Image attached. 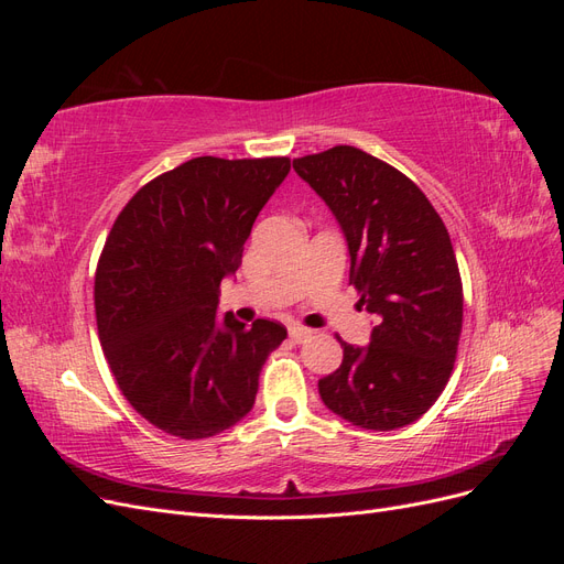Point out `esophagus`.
<instances>
[{
	"label": "esophagus",
	"mask_w": 564,
	"mask_h": 564,
	"mask_svg": "<svg viewBox=\"0 0 564 564\" xmlns=\"http://www.w3.org/2000/svg\"><path fill=\"white\" fill-rule=\"evenodd\" d=\"M311 329L308 327H301V324H292V327H289V336H292L296 344H301V340H305V338H311Z\"/></svg>",
	"instance_id": "1"
}]
</instances>
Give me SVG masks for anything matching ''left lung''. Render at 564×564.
Listing matches in <instances>:
<instances>
[{
    "label": "left lung",
    "mask_w": 564,
    "mask_h": 564,
    "mask_svg": "<svg viewBox=\"0 0 564 564\" xmlns=\"http://www.w3.org/2000/svg\"><path fill=\"white\" fill-rule=\"evenodd\" d=\"M294 169L334 212L350 284L377 317L367 348L336 336L344 362L319 379V398L360 429H402L435 404L456 360L464 284L449 232L412 178L360 148L336 145Z\"/></svg>",
    "instance_id": "left-lung-1"
}]
</instances>
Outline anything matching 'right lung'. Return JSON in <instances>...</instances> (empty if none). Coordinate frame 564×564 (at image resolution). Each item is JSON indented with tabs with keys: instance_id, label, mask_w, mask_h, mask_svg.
I'll use <instances>...</instances> for the list:
<instances>
[{
	"instance_id": "obj_1",
	"label": "right lung",
	"mask_w": 564,
	"mask_h": 564,
	"mask_svg": "<svg viewBox=\"0 0 564 564\" xmlns=\"http://www.w3.org/2000/svg\"><path fill=\"white\" fill-rule=\"evenodd\" d=\"M289 169V158H195L145 183L115 218L94 280L98 338L122 395L169 435L204 440L245 419L286 338L272 319L220 322L216 305Z\"/></svg>"
}]
</instances>
